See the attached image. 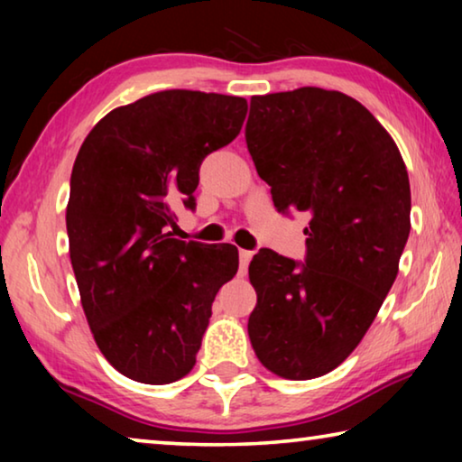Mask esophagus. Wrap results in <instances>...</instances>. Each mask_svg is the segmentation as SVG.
<instances>
[{
    "label": "esophagus",
    "instance_id": "1",
    "mask_svg": "<svg viewBox=\"0 0 462 462\" xmlns=\"http://www.w3.org/2000/svg\"><path fill=\"white\" fill-rule=\"evenodd\" d=\"M238 256H240V271L246 273L250 261H253V250H240Z\"/></svg>",
    "mask_w": 462,
    "mask_h": 462
}]
</instances>
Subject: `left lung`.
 <instances>
[{
    "label": "left lung",
    "mask_w": 462,
    "mask_h": 462,
    "mask_svg": "<svg viewBox=\"0 0 462 462\" xmlns=\"http://www.w3.org/2000/svg\"><path fill=\"white\" fill-rule=\"evenodd\" d=\"M246 146L277 212H306V259L261 248L248 336L283 379L336 369L363 340L410 236V179L393 138L356 99L300 88L250 99Z\"/></svg>",
    "instance_id": "8db88e82"
}]
</instances>
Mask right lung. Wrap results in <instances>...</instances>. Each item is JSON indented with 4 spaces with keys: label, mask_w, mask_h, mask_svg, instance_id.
Here are the masks:
<instances>
[{
    "label": "right lung",
    "mask_w": 462,
    "mask_h": 462,
    "mask_svg": "<svg viewBox=\"0 0 462 462\" xmlns=\"http://www.w3.org/2000/svg\"><path fill=\"white\" fill-rule=\"evenodd\" d=\"M246 99L189 89L116 107L77 154L69 254L101 355L124 377L167 385L193 369L238 248L171 238L173 208L195 209L209 152L230 144Z\"/></svg>",
    "instance_id": "right-lung-1"
}]
</instances>
